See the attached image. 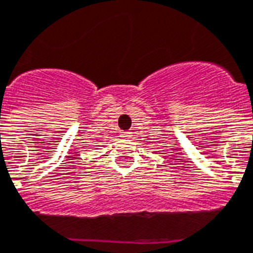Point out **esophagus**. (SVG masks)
Returning <instances> with one entry per match:
<instances>
[{
  "mask_svg": "<svg viewBox=\"0 0 253 253\" xmlns=\"http://www.w3.org/2000/svg\"><path fill=\"white\" fill-rule=\"evenodd\" d=\"M121 137H122V139H131V132H128V131L121 132Z\"/></svg>",
  "mask_w": 253,
  "mask_h": 253,
  "instance_id": "34e87169",
  "label": "esophagus"
}]
</instances>
